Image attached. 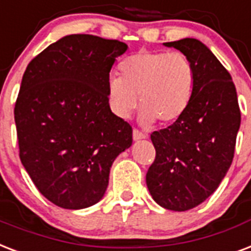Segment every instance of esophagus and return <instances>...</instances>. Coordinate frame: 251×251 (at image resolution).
Here are the masks:
<instances>
[{"label":"esophagus","instance_id":"obj_1","mask_svg":"<svg viewBox=\"0 0 251 251\" xmlns=\"http://www.w3.org/2000/svg\"><path fill=\"white\" fill-rule=\"evenodd\" d=\"M132 136H133V140H135V141L147 139V135H145V133H143V132H140L139 129H133V132H132Z\"/></svg>","mask_w":251,"mask_h":251}]
</instances>
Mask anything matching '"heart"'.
Here are the masks:
<instances>
[{
    "label": "heart",
    "mask_w": 251,
    "mask_h": 251,
    "mask_svg": "<svg viewBox=\"0 0 251 251\" xmlns=\"http://www.w3.org/2000/svg\"><path fill=\"white\" fill-rule=\"evenodd\" d=\"M122 75L107 78V99L111 111L122 119L137 107L140 120L151 124L176 122L187 111L195 87L196 72L190 57L182 52L140 51L120 64Z\"/></svg>",
    "instance_id": "1"
}]
</instances>
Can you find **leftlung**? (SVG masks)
I'll return each instance as SVG.
<instances>
[{"label":"left lung","instance_id":"obj_1","mask_svg":"<svg viewBox=\"0 0 251 251\" xmlns=\"http://www.w3.org/2000/svg\"><path fill=\"white\" fill-rule=\"evenodd\" d=\"M164 46L190 57L196 81L184 115L151 135L156 160L147 186L157 204L183 212L212 195L226 176L241 112L232 77L204 43L186 38Z\"/></svg>","mask_w":251,"mask_h":251}]
</instances>
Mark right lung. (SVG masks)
<instances>
[{
	"label": "right lung",
	"instance_id": "add662e5",
	"mask_svg": "<svg viewBox=\"0 0 251 251\" xmlns=\"http://www.w3.org/2000/svg\"><path fill=\"white\" fill-rule=\"evenodd\" d=\"M126 43L67 35L27 65L14 108L19 157L40 194L65 209L91 207L132 128L110 108L107 78Z\"/></svg>",
	"mask_w": 251,
	"mask_h": 251
}]
</instances>
